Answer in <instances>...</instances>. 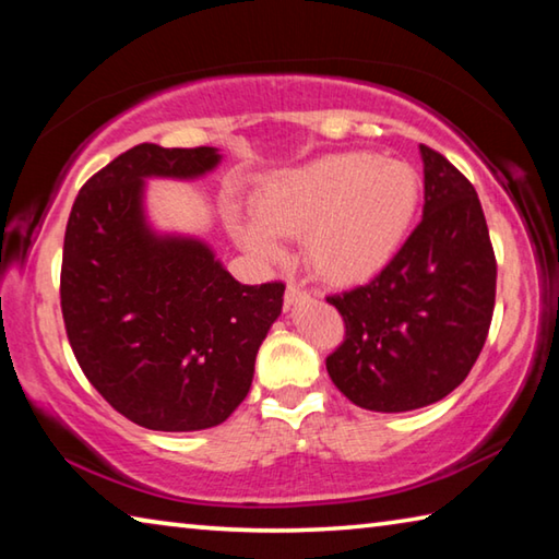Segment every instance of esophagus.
<instances>
[{
    "mask_svg": "<svg viewBox=\"0 0 559 559\" xmlns=\"http://www.w3.org/2000/svg\"><path fill=\"white\" fill-rule=\"evenodd\" d=\"M306 298H308V293L302 290L296 281H288V286H286V306H293V302L306 300Z\"/></svg>",
    "mask_w": 559,
    "mask_h": 559,
    "instance_id": "1",
    "label": "esophagus"
}]
</instances>
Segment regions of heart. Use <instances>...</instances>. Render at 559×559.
<instances>
[{"label": "heart", "instance_id": "obj_1", "mask_svg": "<svg viewBox=\"0 0 559 559\" xmlns=\"http://www.w3.org/2000/svg\"><path fill=\"white\" fill-rule=\"evenodd\" d=\"M419 175L396 159L343 153L273 175L253 197L257 222L236 239L263 261L281 259L276 236L302 241L320 281L349 286L372 278L400 251L419 206Z\"/></svg>", "mask_w": 559, "mask_h": 559}]
</instances>
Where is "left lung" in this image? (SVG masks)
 Returning a JSON list of instances; mask_svg holds the SVG:
<instances>
[{"mask_svg": "<svg viewBox=\"0 0 559 559\" xmlns=\"http://www.w3.org/2000/svg\"><path fill=\"white\" fill-rule=\"evenodd\" d=\"M419 150L421 222L370 283L328 296L345 320L328 374L370 412H412L451 394L493 318L496 253L476 189L437 150Z\"/></svg>", "mask_w": 559, "mask_h": 559, "instance_id": "8db88e82", "label": "left lung"}]
</instances>
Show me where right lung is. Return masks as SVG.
Listing matches in <instances>:
<instances>
[{"instance_id": "right-lung-1", "label": "right lung", "mask_w": 559, "mask_h": 559, "mask_svg": "<svg viewBox=\"0 0 559 559\" xmlns=\"http://www.w3.org/2000/svg\"><path fill=\"white\" fill-rule=\"evenodd\" d=\"M219 159L216 147L135 145L81 187L66 224L61 313L73 355L112 409L153 431L229 419L281 316V281L243 286L204 241L147 224V177L194 179Z\"/></svg>"}]
</instances>
